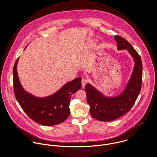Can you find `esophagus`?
<instances>
[{
	"instance_id": "obj_1",
	"label": "esophagus",
	"mask_w": 157,
	"mask_h": 157,
	"mask_svg": "<svg viewBox=\"0 0 157 157\" xmlns=\"http://www.w3.org/2000/svg\"><path fill=\"white\" fill-rule=\"evenodd\" d=\"M88 82V80L86 78H83L82 80V87H85V86L86 85V84Z\"/></svg>"
}]
</instances>
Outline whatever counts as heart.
Masks as SVG:
<instances>
[{
	"mask_svg": "<svg viewBox=\"0 0 157 157\" xmlns=\"http://www.w3.org/2000/svg\"><path fill=\"white\" fill-rule=\"evenodd\" d=\"M95 44V40H91L90 42V46H93Z\"/></svg>",
	"mask_w": 157,
	"mask_h": 157,
	"instance_id": "obj_1",
	"label": "heart"
}]
</instances>
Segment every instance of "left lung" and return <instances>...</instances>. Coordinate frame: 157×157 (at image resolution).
<instances>
[{"instance_id":"obj_1","label":"left lung","mask_w":157,"mask_h":157,"mask_svg":"<svg viewBox=\"0 0 157 157\" xmlns=\"http://www.w3.org/2000/svg\"><path fill=\"white\" fill-rule=\"evenodd\" d=\"M117 49H127L134 60V70L124 91L118 96L107 97L89 83L85 86L90 113L94 118L102 121H111L120 118L132 108L140 94L143 75V65L140 55L125 39L115 36Z\"/></svg>"}]
</instances>
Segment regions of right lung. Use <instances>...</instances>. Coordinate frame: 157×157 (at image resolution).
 Returning a JSON list of instances; mask_svg holds the SVG:
<instances>
[{"label": "right lung", "instance_id": "add662e5", "mask_svg": "<svg viewBox=\"0 0 157 157\" xmlns=\"http://www.w3.org/2000/svg\"><path fill=\"white\" fill-rule=\"evenodd\" d=\"M18 60L19 58L13 67V87L16 98L23 111L31 119L44 126H54L65 121L70 113L71 95L82 88V78L66 83L50 96L36 97L23 89L17 71Z\"/></svg>", "mask_w": 157, "mask_h": 157}]
</instances>
